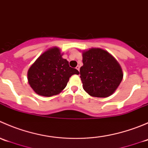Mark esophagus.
I'll return each instance as SVG.
<instances>
[{
    "label": "esophagus",
    "mask_w": 148,
    "mask_h": 148,
    "mask_svg": "<svg viewBox=\"0 0 148 148\" xmlns=\"http://www.w3.org/2000/svg\"><path fill=\"white\" fill-rule=\"evenodd\" d=\"M76 69H77V70H78V71H79V69H80V66H77V67H76Z\"/></svg>",
    "instance_id": "obj_1"
}]
</instances>
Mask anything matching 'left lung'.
<instances>
[{
	"instance_id": "1",
	"label": "left lung",
	"mask_w": 148,
	"mask_h": 148,
	"mask_svg": "<svg viewBox=\"0 0 148 148\" xmlns=\"http://www.w3.org/2000/svg\"><path fill=\"white\" fill-rule=\"evenodd\" d=\"M80 78L85 92L95 97L112 95L122 80L123 74L118 62L106 51L90 49L83 52Z\"/></svg>"
}]
</instances>
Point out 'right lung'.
<instances>
[{
  "mask_svg": "<svg viewBox=\"0 0 148 148\" xmlns=\"http://www.w3.org/2000/svg\"><path fill=\"white\" fill-rule=\"evenodd\" d=\"M59 48H51L41 55L28 71V80L34 92L41 96L51 97L60 93L73 74L78 70L71 68L62 57Z\"/></svg>",
  "mask_w": 148,
  "mask_h": 148,
  "instance_id": "1",
  "label": "right lung"
}]
</instances>
